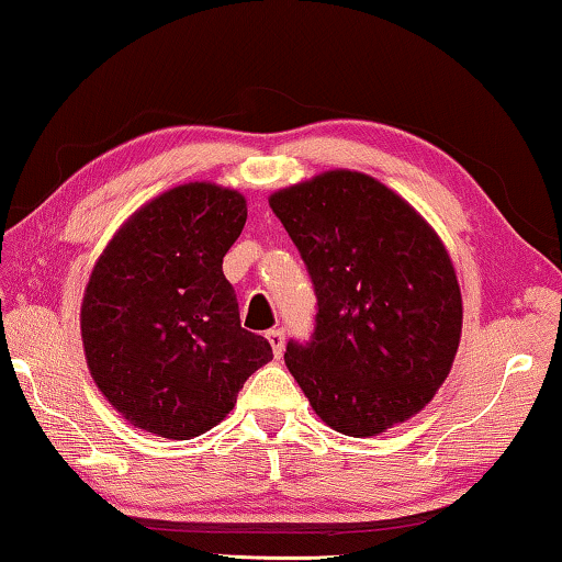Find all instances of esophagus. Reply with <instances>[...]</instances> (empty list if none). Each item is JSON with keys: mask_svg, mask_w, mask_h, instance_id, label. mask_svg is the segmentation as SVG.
<instances>
[{"mask_svg": "<svg viewBox=\"0 0 562 562\" xmlns=\"http://www.w3.org/2000/svg\"><path fill=\"white\" fill-rule=\"evenodd\" d=\"M265 337H267V342H270V347H272L274 358H280L282 350H284V333H282V329H267Z\"/></svg>", "mask_w": 562, "mask_h": 562, "instance_id": "obj_1", "label": "esophagus"}]
</instances>
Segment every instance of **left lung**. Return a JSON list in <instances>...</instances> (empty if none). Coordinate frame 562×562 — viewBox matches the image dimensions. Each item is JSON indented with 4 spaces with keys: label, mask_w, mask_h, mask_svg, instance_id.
I'll use <instances>...</instances> for the list:
<instances>
[{
    "label": "left lung",
    "mask_w": 562,
    "mask_h": 562,
    "mask_svg": "<svg viewBox=\"0 0 562 562\" xmlns=\"http://www.w3.org/2000/svg\"><path fill=\"white\" fill-rule=\"evenodd\" d=\"M315 284V335L284 364L315 415L350 438L415 417L456 362V267L413 204L375 177L327 169L270 194Z\"/></svg>",
    "instance_id": "8db88e82"
}]
</instances>
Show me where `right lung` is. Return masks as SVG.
Returning <instances> with one entry per match:
<instances>
[{"label":"right lung","instance_id":"add662e5","mask_svg":"<svg viewBox=\"0 0 562 562\" xmlns=\"http://www.w3.org/2000/svg\"><path fill=\"white\" fill-rule=\"evenodd\" d=\"M245 220L237 190L177 184L132 212L97 257L79 310L87 368L137 430L198 438L272 360L270 342L239 325L222 272Z\"/></svg>","mask_w":562,"mask_h":562}]
</instances>
